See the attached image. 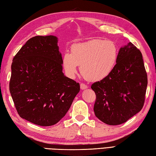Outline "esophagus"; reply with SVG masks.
<instances>
[{"label": "esophagus", "instance_id": "obj_1", "mask_svg": "<svg viewBox=\"0 0 156 156\" xmlns=\"http://www.w3.org/2000/svg\"><path fill=\"white\" fill-rule=\"evenodd\" d=\"M87 88H88V86L87 85H86L84 83H81L80 84V88L82 89V90H84V89H87Z\"/></svg>", "mask_w": 156, "mask_h": 156}]
</instances>
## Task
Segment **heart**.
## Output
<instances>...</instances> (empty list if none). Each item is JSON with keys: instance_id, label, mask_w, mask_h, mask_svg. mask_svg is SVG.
<instances>
[{"instance_id": "b5f03b06", "label": "heart", "mask_w": 156, "mask_h": 156, "mask_svg": "<svg viewBox=\"0 0 156 156\" xmlns=\"http://www.w3.org/2000/svg\"><path fill=\"white\" fill-rule=\"evenodd\" d=\"M70 51L65 52L62 56V66L66 74L73 78L78 72V66H80L82 75L90 82L107 78L118 58L115 43L101 39L73 44Z\"/></svg>"}]
</instances>
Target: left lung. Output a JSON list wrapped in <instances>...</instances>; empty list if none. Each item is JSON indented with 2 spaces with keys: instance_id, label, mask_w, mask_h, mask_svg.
<instances>
[{
  "instance_id": "1",
  "label": "left lung",
  "mask_w": 156,
  "mask_h": 156,
  "mask_svg": "<svg viewBox=\"0 0 156 156\" xmlns=\"http://www.w3.org/2000/svg\"><path fill=\"white\" fill-rule=\"evenodd\" d=\"M147 86L141 53L129 42L119 49L111 74L91 86L96 94V117L109 125L125 122L143 108Z\"/></svg>"
}]
</instances>
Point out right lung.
<instances>
[{"mask_svg":"<svg viewBox=\"0 0 156 156\" xmlns=\"http://www.w3.org/2000/svg\"><path fill=\"white\" fill-rule=\"evenodd\" d=\"M58 38L29 39L13 58L9 90L21 118L40 126H51L66 115L80 84L64 76Z\"/></svg>","mask_w":156,"mask_h":156,"instance_id":"right-lung-1","label":"right lung"}]
</instances>
